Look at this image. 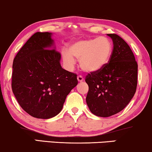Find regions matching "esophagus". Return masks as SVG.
I'll return each instance as SVG.
<instances>
[{
	"mask_svg": "<svg viewBox=\"0 0 152 152\" xmlns=\"http://www.w3.org/2000/svg\"><path fill=\"white\" fill-rule=\"evenodd\" d=\"M77 79H78V82H82L83 80V78L81 76H78Z\"/></svg>",
	"mask_w": 152,
	"mask_h": 152,
	"instance_id": "esophagus-1",
	"label": "esophagus"
}]
</instances>
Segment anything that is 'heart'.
<instances>
[{"label":"heart","instance_id":"1","mask_svg":"<svg viewBox=\"0 0 152 152\" xmlns=\"http://www.w3.org/2000/svg\"><path fill=\"white\" fill-rule=\"evenodd\" d=\"M112 53V44L106 37L76 41L63 50L62 56L69 69H72L75 59L79 60L80 68L87 73L98 72L109 62Z\"/></svg>","mask_w":152,"mask_h":152}]
</instances>
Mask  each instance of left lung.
<instances>
[{"mask_svg":"<svg viewBox=\"0 0 152 152\" xmlns=\"http://www.w3.org/2000/svg\"><path fill=\"white\" fill-rule=\"evenodd\" d=\"M107 36L114 44L109 63L86 78L89 87L86 103L93 114L100 117L122 111L133 97L137 84V64L129 45L116 34Z\"/></svg>","mask_w":152,"mask_h":152,"instance_id":"8db88e82","label":"left lung"}]
</instances>
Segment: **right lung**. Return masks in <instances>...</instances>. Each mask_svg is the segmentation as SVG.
<instances>
[{"label":"right lung","instance_id":"1","mask_svg":"<svg viewBox=\"0 0 152 152\" xmlns=\"http://www.w3.org/2000/svg\"><path fill=\"white\" fill-rule=\"evenodd\" d=\"M50 32L34 34L13 60L12 89L21 107L34 118L48 119L62 111L77 76L61 66Z\"/></svg>","mask_w":152,"mask_h":152}]
</instances>
